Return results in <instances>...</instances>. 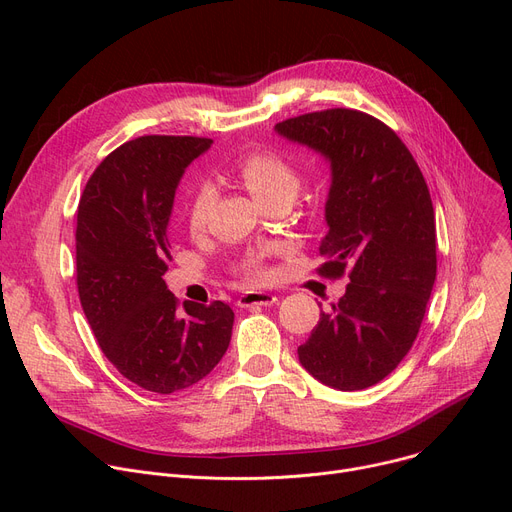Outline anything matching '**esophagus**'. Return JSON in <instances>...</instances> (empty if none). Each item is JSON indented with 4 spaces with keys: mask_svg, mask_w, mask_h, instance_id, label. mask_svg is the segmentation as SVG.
Masks as SVG:
<instances>
[{
    "mask_svg": "<svg viewBox=\"0 0 512 512\" xmlns=\"http://www.w3.org/2000/svg\"><path fill=\"white\" fill-rule=\"evenodd\" d=\"M278 301L276 294L272 292H245L242 297L238 299L240 307H270Z\"/></svg>",
    "mask_w": 512,
    "mask_h": 512,
    "instance_id": "1",
    "label": "esophagus"
}]
</instances>
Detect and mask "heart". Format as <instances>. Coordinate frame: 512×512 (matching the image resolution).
<instances>
[{"label":"heart","instance_id":"1","mask_svg":"<svg viewBox=\"0 0 512 512\" xmlns=\"http://www.w3.org/2000/svg\"><path fill=\"white\" fill-rule=\"evenodd\" d=\"M236 172L247 184L249 191L259 203L274 199H292L299 191V172L290 161L276 149H251L242 153L236 161ZM213 201V193L207 184L197 186V191L188 203L186 224L191 232H201L207 222V213ZM245 276L249 280H259L265 276V270L259 261H247Z\"/></svg>","mask_w":512,"mask_h":512}]
</instances>
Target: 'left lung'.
I'll return each instance as SVG.
<instances>
[{"label":"left lung","instance_id":"1","mask_svg":"<svg viewBox=\"0 0 512 512\" xmlns=\"http://www.w3.org/2000/svg\"><path fill=\"white\" fill-rule=\"evenodd\" d=\"M276 132L330 161L319 274L340 278L348 267L351 278L299 346V361L330 388H369L411 351L436 282L429 188L407 145L369 114L334 107L288 118Z\"/></svg>","mask_w":512,"mask_h":512}]
</instances>
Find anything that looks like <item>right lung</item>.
Wrapping results in <instances>:
<instances>
[{
	"label": "right lung",
	"instance_id": "obj_1",
	"mask_svg": "<svg viewBox=\"0 0 512 512\" xmlns=\"http://www.w3.org/2000/svg\"><path fill=\"white\" fill-rule=\"evenodd\" d=\"M199 137H139L107 155L76 215V284L103 355L126 380L172 394L201 382L228 351L234 311L168 290V222Z\"/></svg>",
	"mask_w": 512,
	"mask_h": 512
}]
</instances>
